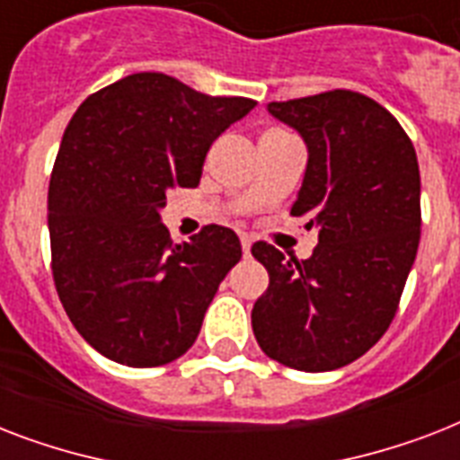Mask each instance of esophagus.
I'll return each mask as SVG.
<instances>
[{
  "label": "esophagus",
  "mask_w": 460,
  "mask_h": 460,
  "mask_svg": "<svg viewBox=\"0 0 460 460\" xmlns=\"http://www.w3.org/2000/svg\"><path fill=\"white\" fill-rule=\"evenodd\" d=\"M241 245H243V252L248 255L251 252V245H252V238L248 234H241Z\"/></svg>",
  "instance_id": "obj_1"
}]
</instances>
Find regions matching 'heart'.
Returning <instances> with one entry per match:
<instances>
[{
    "mask_svg": "<svg viewBox=\"0 0 460 460\" xmlns=\"http://www.w3.org/2000/svg\"><path fill=\"white\" fill-rule=\"evenodd\" d=\"M277 133H284V131H270V133H265V136H277Z\"/></svg>",
    "mask_w": 460,
    "mask_h": 460,
    "instance_id": "obj_1",
    "label": "heart"
}]
</instances>
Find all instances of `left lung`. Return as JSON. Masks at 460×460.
Here are the masks:
<instances>
[{"label":"left lung","mask_w":460,"mask_h":460,"mask_svg":"<svg viewBox=\"0 0 460 460\" xmlns=\"http://www.w3.org/2000/svg\"><path fill=\"white\" fill-rule=\"evenodd\" d=\"M270 111L305 140L291 215L307 217L320 243L307 260L252 245L270 272L252 332L277 363L336 370L367 353L399 310L420 243L418 157L399 121L363 93L327 90Z\"/></svg>","instance_id":"left-lung-1"}]
</instances>
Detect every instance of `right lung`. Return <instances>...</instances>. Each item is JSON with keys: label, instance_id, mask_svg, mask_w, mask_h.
I'll return each instance as SVG.
<instances>
[{"label": "right lung", "instance_id": "right-lung-1", "mask_svg": "<svg viewBox=\"0 0 460 460\" xmlns=\"http://www.w3.org/2000/svg\"><path fill=\"white\" fill-rule=\"evenodd\" d=\"M252 107L146 71L93 93L68 121L47 193L54 287L78 334L114 363L183 356L241 260L219 224L172 243L159 208L172 188L200 183L209 146Z\"/></svg>", "mask_w": 460, "mask_h": 460}]
</instances>
